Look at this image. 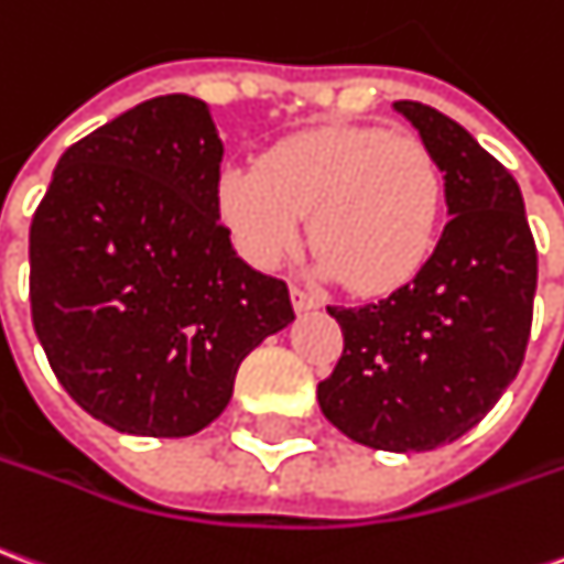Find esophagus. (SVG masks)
<instances>
[{
    "instance_id": "34e87169",
    "label": "esophagus",
    "mask_w": 564,
    "mask_h": 564,
    "mask_svg": "<svg viewBox=\"0 0 564 564\" xmlns=\"http://www.w3.org/2000/svg\"><path fill=\"white\" fill-rule=\"evenodd\" d=\"M293 308L302 314V311H314L321 308V299L314 293H308V290H302V286H293Z\"/></svg>"
}]
</instances>
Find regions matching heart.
<instances>
[{"instance_id": "obj_1", "label": "heart", "mask_w": 564, "mask_h": 564, "mask_svg": "<svg viewBox=\"0 0 564 564\" xmlns=\"http://www.w3.org/2000/svg\"><path fill=\"white\" fill-rule=\"evenodd\" d=\"M443 171L421 137L384 128H314L286 137L259 167L219 176V210L253 265L290 256L308 216L317 269L357 293L415 278L436 241Z\"/></svg>"}]
</instances>
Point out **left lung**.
<instances>
[{
  "instance_id": "left-lung-1",
  "label": "left lung",
  "mask_w": 564,
  "mask_h": 564,
  "mask_svg": "<svg viewBox=\"0 0 564 564\" xmlns=\"http://www.w3.org/2000/svg\"><path fill=\"white\" fill-rule=\"evenodd\" d=\"M393 106L440 164L452 216L412 281L360 308H326L345 348L317 403L360 446L427 452L476 427L519 372L538 247L501 161L433 106Z\"/></svg>"
}]
</instances>
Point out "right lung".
Returning a JSON list of instances; mask_svg holds the SVG:
<instances>
[{
	"label": "right lung",
	"mask_w": 564,
	"mask_h": 564,
	"mask_svg": "<svg viewBox=\"0 0 564 564\" xmlns=\"http://www.w3.org/2000/svg\"><path fill=\"white\" fill-rule=\"evenodd\" d=\"M219 161L207 106L167 94L69 145L35 207V336L63 391L121 433L204 431L295 317L286 283L228 241Z\"/></svg>",
	"instance_id": "right-lung-1"
}]
</instances>
